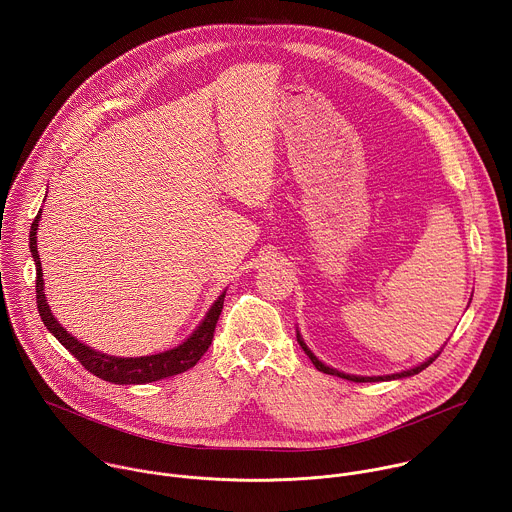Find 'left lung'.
Returning a JSON list of instances; mask_svg holds the SVG:
<instances>
[{
  "instance_id": "1",
  "label": "left lung",
  "mask_w": 512,
  "mask_h": 512,
  "mask_svg": "<svg viewBox=\"0 0 512 512\" xmlns=\"http://www.w3.org/2000/svg\"><path fill=\"white\" fill-rule=\"evenodd\" d=\"M298 342H300V346L304 348V352L310 356V360L314 362V367L318 369V371H322V373H326V375H334V377H340V379H348V381H354V383H375V381H393V379H405V377H413V375H417V373H421L423 369H427L429 364L442 354V350H437L433 356H429L425 362H421V364H417V367H413V369H409V371H401V373H395V375H385V377H356V375H346V373H340V371H336V369H330V367H326V364L322 362V360H318L316 356H314V352L306 346V342L302 340V336H300V332H298Z\"/></svg>"
}]
</instances>
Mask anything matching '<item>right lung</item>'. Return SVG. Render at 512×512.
<instances>
[{
    "label": "right lung",
    "mask_w": 512,
    "mask_h": 512,
    "mask_svg": "<svg viewBox=\"0 0 512 512\" xmlns=\"http://www.w3.org/2000/svg\"><path fill=\"white\" fill-rule=\"evenodd\" d=\"M40 212L38 210L32 229H30V251L34 257V265H36V304H38V312L40 318L44 322V326L50 330V334H54V338L75 356L83 367L93 373L95 377L115 383V385H143V383H152V381H160V379H168L174 375H180L188 369H192L194 364L202 358V354L208 350L212 338H214V328L218 322V316L223 312V302H225V294L223 291L218 300L210 306V310L206 312L204 320L200 322V326L178 346H174L172 350H164L158 354H150V356H111L105 352H99L87 344H83L81 340H77L72 334H68L58 320L52 316V310L46 302V294H44V277H42V263H40V255H38V245H36V233H38V221H40Z\"/></svg>",
    "instance_id": "right-lung-1"
}]
</instances>
